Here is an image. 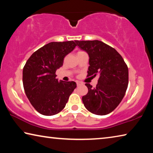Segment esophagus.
I'll use <instances>...</instances> for the list:
<instances>
[{
	"label": "esophagus",
	"instance_id": "obj_1",
	"mask_svg": "<svg viewBox=\"0 0 153 153\" xmlns=\"http://www.w3.org/2000/svg\"><path fill=\"white\" fill-rule=\"evenodd\" d=\"M76 84H77V86H81V85H82L83 83L79 82V81H76Z\"/></svg>",
	"mask_w": 153,
	"mask_h": 153
}]
</instances>
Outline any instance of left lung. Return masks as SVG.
Segmentation results:
<instances>
[{
  "label": "left lung",
  "mask_w": 153,
  "mask_h": 153,
  "mask_svg": "<svg viewBox=\"0 0 153 153\" xmlns=\"http://www.w3.org/2000/svg\"><path fill=\"white\" fill-rule=\"evenodd\" d=\"M76 45L89 55L87 77L99 76L95 88L86 84L88 92L82 97L88 111L105 115L122 100L128 86V68L115 48L99 40H76Z\"/></svg>",
  "instance_id": "8db88e82"
}]
</instances>
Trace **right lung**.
<instances>
[{"instance_id": "right-lung-1", "label": "right lung", "mask_w": 153, "mask_h": 153, "mask_svg": "<svg viewBox=\"0 0 153 153\" xmlns=\"http://www.w3.org/2000/svg\"><path fill=\"white\" fill-rule=\"evenodd\" d=\"M76 46L74 41L50 42L35 51L24 67L25 94L42 115L50 116L61 112L76 88L75 82H59L55 74L63 65L65 56Z\"/></svg>"}]
</instances>
